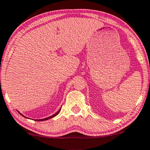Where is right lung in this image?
Instances as JSON below:
<instances>
[{"label":"right lung","mask_w":150,"mask_h":150,"mask_svg":"<svg viewBox=\"0 0 150 150\" xmlns=\"http://www.w3.org/2000/svg\"><path fill=\"white\" fill-rule=\"evenodd\" d=\"M60 111H61V109H59V111H57V113H54V114H53L52 115H50V116H49V117H45V118H43V119H39V120H37V121H44V120H49V119L52 118V117H54V116H56V115H57V114H59V112H60ZM18 113H20V114H21V115H23V117H26L25 116H24V115H22V114H21V113L20 112H18ZM27 118H28V117H27Z\"/></svg>","instance_id":"right-lung-1"}]
</instances>
